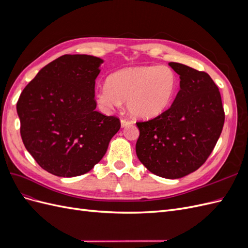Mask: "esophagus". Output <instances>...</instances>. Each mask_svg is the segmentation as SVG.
<instances>
[{
  "label": "esophagus",
  "instance_id": "obj_1",
  "mask_svg": "<svg viewBox=\"0 0 248 248\" xmlns=\"http://www.w3.org/2000/svg\"><path fill=\"white\" fill-rule=\"evenodd\" d=\"M130 124H132V121H130V120H128V119H122L121 120V126L122 127H126V126H128Z\"/></svg>",
  "mask_w": 248,
  "mask_h": 248
}]
</instances>
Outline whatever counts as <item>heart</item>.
<instances>
[{"label": "heart", "mask_w": 248, "mask_h": 248, "mask_svg": "<svg viewBox=\"0 0 248 248\" xmlns=\"http://www.w3.org/2000/svg\"><path fill=\"white\" fill-rule=\"evenodd\" d=\"M177 87V73L169 65L137 66L110 74L107 85L99 88L96 97L107 109L126 101L132 116L151 119L168 109Z\"/></svg>", "instance_id": "heart-1"}]
</instances>
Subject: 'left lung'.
<instances>
[{"label": "left lung", "instance_id": "left-lung-1", "mask_svg": "<svg viewBox=\"0 0 248 248\" xmlns=\"http://www.w3.org/2000/svg\"><path fill=\"white\" fill-rule=\"evenodd\" d=\"M169 65L180 76V91L170 108L137 122V155L153 174L182 178L205 163L218 140L224 110L218 87L208 73L180 63Z\"/></svg>", "mask_w": 248, "mask_h": 248}]
</instances>
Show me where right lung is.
<instances>
[{
	"instance_id": "1",
	"label": "right lung",
	"mask_w": 248,
	"mask_h": 248,
	"mask_svg": "<svg viewBox=\"0 0 248 248\" xmlns=\"http://www.w3.org/2000/svg\"><path fill=\"white\" fill-rule=\"evenodd\" d=\"M101 59L64 55L37 73L16 104L20 136L39 166L59 177L91 170L121 123L97 111L95 80Z\"/></svg>"
}]
</instances>
